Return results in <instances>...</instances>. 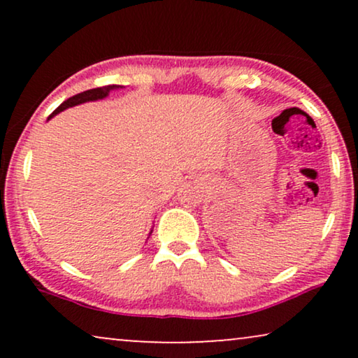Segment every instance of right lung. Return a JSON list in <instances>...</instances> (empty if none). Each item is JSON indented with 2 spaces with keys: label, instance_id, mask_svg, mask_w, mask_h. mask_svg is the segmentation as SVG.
Returning <instances> with one entry per match:
<instances>
[{
  "label": "right lung",
  "instance_id": "obj_1",
  "mask_svg": "<svg viewBox=\"0 0 358 358\" xmlns=\"http://www.w3.org/2000/svg\"><path fill=\"white\" fill-rule=\"evenodd\" d=\"M119 87H122V86L112 85V86H102V87H96V90H87V91H85V92H80V94H76V96L70 97V99H66L65 102H63V104L58 106L57 109L52 112V115H50V117L57 115V114H60L62 110L68 109V107H73V106L83 104V102H90V101H99V99H104V97L109 96V92H110V91L119 90ZM50 117H48V119H50ZM151 231H153V229H151ZM150 234H151V233H150Z\"/></svg>",
  "mask_w": 358,
  "mask_h": 358
}]
</instances>
